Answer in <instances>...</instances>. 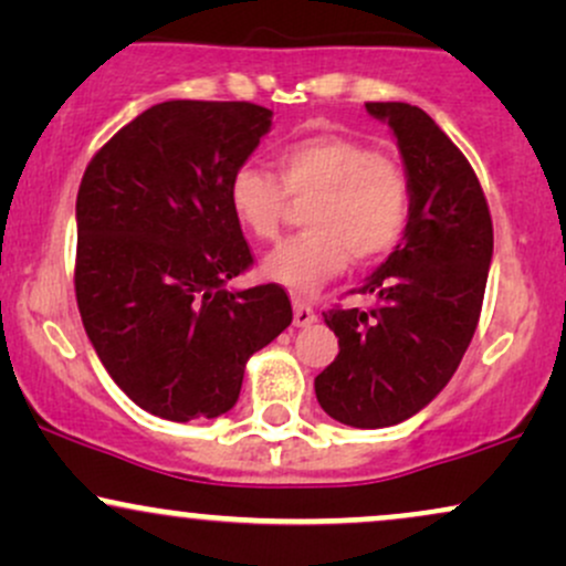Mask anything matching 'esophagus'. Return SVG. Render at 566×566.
<instances>
[{
  "mask_svg": "<svg viewBox=\"0 0 566 566\" xmlns=\"http://www.w3.org/2000/svg\"><path fill=\"white\" fill-rule=\"evenodd\" d=\"M292 311H295L297 327H308V324L316 322V311L305 301H292Z\"/></svg>",
  "mask_w": 566,
  "mask_h": 566,
  "instance_id": "esophagus-1",
  "label": "esophagus"
}]
</instances>
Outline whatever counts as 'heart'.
<instances>
[{
	"label": "heart",
	"instance_id": "b5f03b06",
	"mask_svg": "<svg viewBox=\"0 0 566 566\" xmlns=\"http://www.w3.org/2000/svg\"><path fill=\"white\" fill-rule=\"evenodd\" d=\"M276 175L255 165L233 172V216L255 239H274L287 197L308 201L311 231L282 242L263 261V274L292 292H311L356 263L386 258L405 237L412 188L401 161L350 135H311L276 154Z\"/></svg>",
	"mask_w": 566,
	"mask_h": 566
}]
</instances>
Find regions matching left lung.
I'll list each match as a JSON object with an SVG mask.
<instances>
[{"label": "left lung", "instance_id": "left-lung-1", "mask_svg": "<svg viewBox=\"0 0 566 566\" xmlns=\"http://www.w3.org/2000/svg\"><path fill=\"white\" fill-rule=\"evenodd\" d=\"M391 127L412 207L401 242L359 292L369 308H333L335 361L316 375V399L329 418L386 428L437 399L463 359L492 263V218L476 172L423 108L367 103Z\"/></svg>", "mask_w": 566, "mask_h": 566}]
</instances>
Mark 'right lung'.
<instances>
[{"instance_id":"right-lung-1","label":"right lung","mask_w":566,"mask_h":566,"mask_svg":"<svg viewBox=\"0 0 566 566\" xmlns=\"http://www.w3.org/2000/svg\"><path fill=\"white\" fill-rule=\"evenodd\" d=\"M255 103L165 101L135 116L76 193V303L116 386L188 423L237 405L250 356L290 327L279 284L233 290L252 255L229 184L271 129Z\"/></svg>"}]
</instances>
